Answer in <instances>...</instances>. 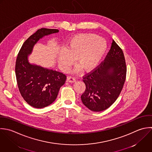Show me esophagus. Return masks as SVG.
I'll use <instances>...</instances> for the list:
<instances>
[{
    "instance_id": "obj_1",
    "label": "esophagus",
    "mask_w": 152,
    "mask_h": 152,
    "mask_svg": "<svg viewBox=\"0 0 152 152\" xmlns=\"http://www.w3.org/2000/svg\"><path fill=\"white\" fill-rule=\"evenodd\" d=\"M67 82H71V83H73V82H76V79L75 77H71V76H69L67 78Z\"/></svg>"
}]
</instances>
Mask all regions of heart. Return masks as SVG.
Instances as JSON below:
<instances>
[{
    "label": "heart",
    "instance_id": "heart-1",
    "mask_svg": "<svg viewBox=\"0 0 152 152\" xmlns=\"http://www.w3.org/2000/svg\"><path fill=\"white\" fill-rule=\"evenodd\" d=\"M108 45L106 41L94 34H80L72 37L65 50L58 54V61L61 69L67 72L75 62L78 64L75 72L81 69L90 72L95 69L104 57Z\"/></svg>",
    "mask_w": 152,
    "mask_h": 152
}]
</instances>
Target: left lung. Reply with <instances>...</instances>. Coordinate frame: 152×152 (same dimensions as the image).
I'll return each instance as SVG.
<instances>
[{"instance_id": "left-lung-1", "label": "left lung", "mask_w": 152, "mask_h": 152, "mask_svg": "<svg viewBox=\"0 0 152 152\" xmlns=\"http://www.w3.org/2000/svg\"><path fill=\"white\" fill-rule=\"evenodd\" d=\"M127 73L124 53L113 40L104 61L93 72L83 77L86 89L81 96L83 104L90 110L102 111L111 106L123 88Z\"/></svg>"}]
</instances>
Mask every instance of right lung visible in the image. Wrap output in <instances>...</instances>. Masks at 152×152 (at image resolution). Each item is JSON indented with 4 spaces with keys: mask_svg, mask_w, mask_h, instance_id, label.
<instances>
[{
    "mask_svg": "<svg viewBox=\"0 0 152 152\" xmlns=\"http://www.w3.org/2000/svg\"><path fill=\"white\" fill-rule=\"evenodd\" d=\"M58 31L47 28L37 30L24 42L18 54L15 74L19 91L23 99L34 108H42L51 104L66 80L63 73L28 61V56L40 39Z\"/></svg>",
    "mask_w": 152,
    "mask_h": 152,
    "instance_id": "1",
    "label": "right lung"
}]
</instances>
